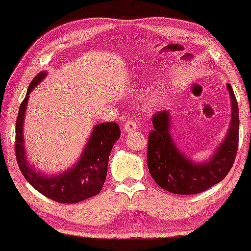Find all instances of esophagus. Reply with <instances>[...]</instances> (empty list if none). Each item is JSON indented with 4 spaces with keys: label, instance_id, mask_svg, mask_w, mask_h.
Wrapping results in <instances>:
<instances>
[{
    "label": "esophagus",
    "instance_id": "1",
    "mask_svg": "<svg viewBox=\"0 0 251 251\" xmlns=\"http://www.w3.org/2000/svg\"><path fill=\"white\" fill-rule=\"evenodd\" d=\"M123 128H125L126 132H133V131H136V130H137V126H136L135 122L126 121L125 123V126H123Z\"/></svg>",
    "mask_w": 251,
    "mask_h": 251
}]
</instances>
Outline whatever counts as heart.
I'll list each match as a JSON object with an SVG mask.
<instances>
[{
	"mask_svg": "<svg viewBox=\"0 0 251 251\" xmlns=\"http://www.w3.org/2000/svg\"><path fill=\"white\" fill-rule=\"evenodd\" d=\"M167 98V89H157V90L151 92V94L147 96L145 101H144V107H145L147 111H154V109L160 107V106L166 101Z\"/></svg>",
	"mask_w": 251,
	"mask_h": 251,
	"instance_id": "b5f03b06",
	"label": "heart"
}]
</instances>
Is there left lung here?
<instances>
[{
  "label": "left lung",
  "mask_w": 251,
  "mask_h": 251,
  "mask_svg": "<svg viewBox=\"0 0 251 251\" xmlns=\"http://www.w3.org/2000/svg\"><path fill=\"white\" fill-rule=\"evenodd\" d=\"M231 98V122L221 145L207 161L195 163L181 153L170 133L169 111L153 116L154 129L149 136L147 166L155 183L170 193L197 194L222 181L231 170L238 151L239 108L231 84L227 83Z\"/></svg>",
  "instance_id": "obj_1"
}]
</instances>
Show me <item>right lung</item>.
<instances>
[{
	"label": "right lung",
	"instance_id": "right-lung-1",
	"mask_svg": "<svg viewBox=\"0 0 251 251\" xmlns=\"http://www.w3.org/2000/svg\"><path fill=\"white\" fill-rule=\"evenodd\" d=\"M46 77L47 72L44 71L34 77L19 107L15 144L17 162L26 180L44 197L59 203H77L95 197L101 191L107 175L109 154L114 143L121 136V130L115 122L99 123L92 130L77 162L58 175L40 173L27 160L24 140V119L29 94Z\"/></svg>",
	"mask_w": 251,
	"mask_h": 251
}]
</instances>
